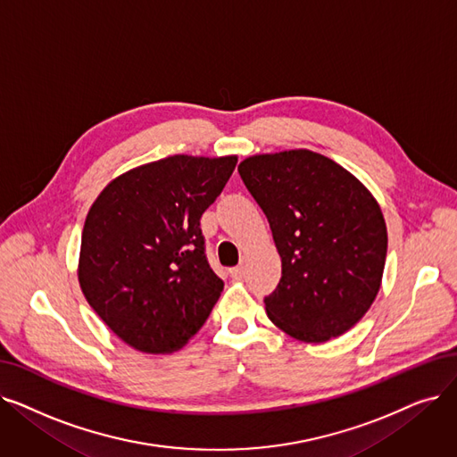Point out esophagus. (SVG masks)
Wrapping results in <instances>:
<instances>
[{
	"label": "esophagus",
	"instance_id": "1",
	"mask_svg": "<svg viewBox=\"0 0 457 457\" xmlns=\"http://www.w3.org/2000/svg\"><path fill=\"white\" fill-rule=\"evenodd\" d=\"M229 274H231L233 280H243L245 269H243V267H233V269H229Z\"/></svg>",
	"mask_w": 457,
	"mask_h": 457
}]
</instances>
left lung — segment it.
<instances>
[{
	"label": "left lung",
	"mask_w": 457,
	"mask_h": 457,
	"mask_svg": "<svg viewBox=\"0 0 457 457\" xmlns=\"http://www.w3.org/2000/svg\"><path fill=\"white\" fill-rule=\"evenodd\" d=\"M239 175L282 257L280 284L265 296L269 320L306 344L338 338L381 287L388 237L379 204L345 168L308 149L250 156Z\"/></svg>",
	"instance_id": "obj_1"
}]
</instances>
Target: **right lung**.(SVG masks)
<instances>
[{"mask_svg": "<svg viewBox=\"0 0 457 457\" xmlns=\"http://www.w3.org/2000/svg\"><path fill=\"white\" fill-rule=\"evenodd\" d=\"M235 164L237 156L173 154L119 175L91 205L78 280L130 347L173 353L207 321L224 282L209 267L200 220Z\"/></svg>", "mask_w": 457, "mask_h": 457, "instance_id": "1", "label": "right lung"}]
</instances>
